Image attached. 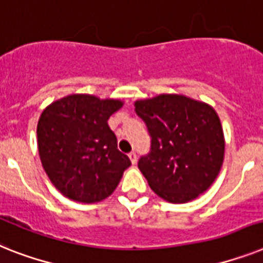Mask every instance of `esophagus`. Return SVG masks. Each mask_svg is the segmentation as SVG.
<instances>
[{"label":"esophagus","mask_w":263,"mask_h":263,"mask_svg":"<svg viewBox=\"0 0 263 263\" xmlns=\"http://www.w3.org/2000/svg\"><path fill=\"white\" fill-rule=\"evenodd\" d=\"M129 158H130V161H132V164H136V162H137V153H136V152H130Z\"/></svg>","instance_id":"obj_1"}]
</instances>
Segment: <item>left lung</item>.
Segmentation results:
<instances>
[{
  "label": "left lung",
  "mask_w": 263,
  "mask_h": 263,
  "mask_svg": "<svg viewBox=\"0 0 263 263\" xmlns=\"http://www.w3.org/2000/svg\"><path fill=\"white\" fill-rule=\"evenodd\" d=\"M134 106L151 136V151L138 160L149 186L169 203L196 199L214 183L224 158L216 111L177 94L137 101Z\"/></svg>",
  "instance_id": "8db88e82"
}]
</instances>
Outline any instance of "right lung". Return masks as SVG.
<instances>
[{
	"instance_id": "obj_1",
	"label": "right lung",
	"mask_w": 263,
	"mask_h": 263,
	"mask_svg": "<svg viewBox=\"0 0 263 263\" xmlns=\"http://www.w3.org/2000/svg\"><path fill=\"white\" fill-rule=\"evenodd\" d=\"M117 99L73 94L53 102L37 123L41 164L51 183L71 200L95 203L114 192L132 165L107 125L122 107Z\"/></svg>"
}]
</instances>
